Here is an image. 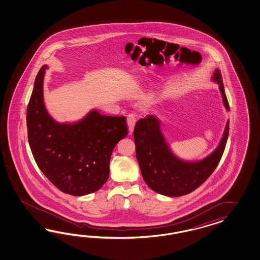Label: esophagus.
Wrapping results in <instances>:
<instances>
[{
    "instance_id": "esophagus-1",
    "label": "esophagus",
    "mask_w": 260,
    "mask_h": 260,
    "mask_svg": "<svg viewBox=\"0 0 260 260\" xmlns=\"http://www.w3.org/2000/svg\"><path fill=\"white\" fill-rule=\"evenodd\" d=\"M127 126H128V131H129V133L132 134L133 132H134V126H135V123H136V116L133 114V113H131V114H128L127 115Z\"/></svg>"
}]
</instances>
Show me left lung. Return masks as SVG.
Returning a JSON list of instances; mask_svg holds the SVG:
<instances>
[{"instance_id":"left-lung-1","label":"left lung","mask_w":260,"mask_h":260,"mask_svg":"<svg viewBox=\"0 0 260 260\" xmlns=\"http://www.w3.org/2000/svg\"><path fill=\"white\" fill-rule=\"evenodd\" d=\"M212 81L218 84L223 105L229 111L218 69L213 72ZM229 122L217 147L210 154L200 160H185L173 152L161 131L160 119L150 114L138 120L134 131L136 158L147 185L155 192L169 197H182L197 189L220 161L228 140Z\"/></svg>"}]
</instances>
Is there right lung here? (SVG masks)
<instances>
[{
	"mask_svg": "<svg viewBox=\"0 0 260 260\" xmlns=\"http://www.w3.org/2000/svg\"><path fill=\"white\" fill-rule=\"evenodd\" d=\"M47 69L44 64L38 72L26 110L33 157L47 179L64 193H92L109 179L113 149L127 135L126 117L93 109L75 122L56 121L44 101Z\"/></svg>",
	"mask_w": 260,
	"mask_h": 260,
	"instance_id": "1",
	"label": "right lung"
}]
</instances>
